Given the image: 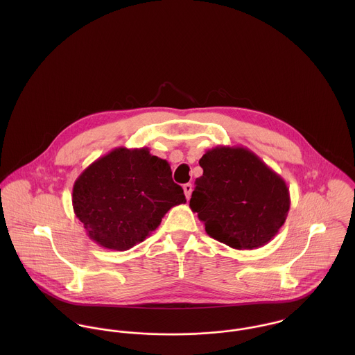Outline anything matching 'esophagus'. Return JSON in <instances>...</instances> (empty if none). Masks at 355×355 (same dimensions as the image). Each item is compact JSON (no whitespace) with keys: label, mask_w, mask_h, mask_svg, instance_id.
I'll return each mask as SVG.
<instances>
[{"label":"esophagus","mask_w":355,"mask_h":355,"mask_svg":"<svg viewBox=\"0 0 355 355\" xmlns=\"http://www.w3.org/2000/svg\"><path fill=\"white\" fill-rule=\"evenodd\" d=\"M183 190H184V196H186V198H187V200H190L191 193H193V186H191L190 183H187V184H184V186H183Z\"/></svg>","instance_id":"34e87169"}]
</instances>
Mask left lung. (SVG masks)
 Segmentation results:
<instances>
[{"instance_id": "obj_1", "label": "left lung", "mask_w": 355, "mask_h": 355, "mask_svg": "<svg viewBox=\"0 0 355 355\" xmlns=\"http://www.w3.org/2000/svg\"><path fill=\"white\" fill-rule=\"evenodd\" d=\"M190 207L213 239L236 250L270 242L286 223L290 191L284 179L243 146H217L200 159Z\"/></svg>"}]
</instances>
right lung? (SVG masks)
<instances>
[{
	"label": "right lung",
	"instance_id": "add662e5",
	"mask_svg": "<svg viewBox=\"0 0 355 355\" xmlns=\"http://www.w3.org/2000/svg\"><path fill=\"white\" fill-rule=\"evenodd\" d=\"M186 203L166 159L148 148H116L75 180L72 206L92 241L124 252L144 242L165 213Z\"/></svg>",
	"mask_w": 355,
	"mask_h": 355
}]
</instances>
